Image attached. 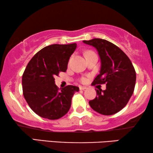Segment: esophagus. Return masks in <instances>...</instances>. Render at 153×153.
<instances>
[{"label":"esophagus","instance_id":"obj_1","mask_svg":"<svg viewBox=\"0 0 153 153\" xmlns=\"http://www.w3.org/2000/svg\"><path fill=\"white\" fill-rule=\"evenodd\" d=\"M79 89L82 90V91H83V90L87 89V87H85V86H80V87H79Z\"/></svg>","mask_w":153,"mask_h":153}]
</instances>
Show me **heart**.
<instances>
[{"label":"heart","instance_id":"b5f03b06","mask_svg":"<svg viewBox=\"0 0 153 153\" xmlns=\"http://www.w3.org/2000/svg\"><path fill=\"white\" fill-rule=\"evenodd\" d=\"M81 81H82L83 82V81H85V78H83L82 79H81Z\"/></svg>","mask_w":153,"mask_h":153}]
</instances>
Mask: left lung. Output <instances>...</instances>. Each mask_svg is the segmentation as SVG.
Segmentation results:
<instances>
[{"instance_id":"left-lung-1","label":"left lung","mask_w":153,"mask_h":153,"mask_svg":"<svg viewBox=\"0 0 153 153\" xmlns=\"http://www.w3.org/2000/svg\"><path fill=\"white\" fill-rule=\"evenodd\" d=\"M93 46L101 62L100 74L92 84L106 83V90H96L97 96L89 101L91 107L99 114L109 116L125 107L132 95L136 83V72L127 56L106 39L95 38L83 41Z\"/></svg>"}]
</instances>
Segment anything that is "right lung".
<instances>
[{
  "mask_svg": "<svg viewBox=\"0 0 153 153\" xmlns=\"http://www.w3.org/2000/svg\"><path fill=\"white\" fill-rule=\"evenodd\" d=\"M77 47L51 45L37 52L30 60L22 76L23 93L31 109L38 116L56 120L70 110L72 98L79 87L68 85L58 88L54 76L66 72L70 56Z\"/></svg>",
  "mask_w": 153,
  "mask_h": 153,
  "instance_id": "add662e5",
  "label": "right lung"
}]
</instances>
